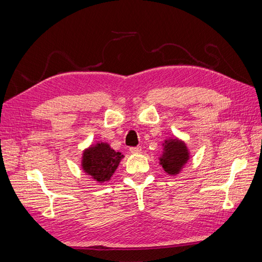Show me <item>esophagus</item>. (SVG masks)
<instances>
[{"instance_id": "obj_1", "label": "esophagus", "mask_w": 262, "mask_h": 262, "mask_svg": "<svg viewBox=\"0 0 262 262\" xmlns=\"http://www.w3.org/2000/svg\"><path fill=\"white\" fill-rule=\"evenodd\" d=\"M142 150V147L141 146H133V147H130V152L132 154H139Z\"/></svg>"}]
</instances>
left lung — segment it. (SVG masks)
I'll use <instances>...</instances> for the list:
<instances>
[{
	"label": "left lung",
	"instance_id": "8db88e82",
	"mask_svg": "<svg viewBox=\"0 0 262 262\" xmlns=\"http://www.w3.org/2000/svg\"><path fill=\"white\" fill-rule=\"evenodd\" d=\"M164 154L161 157V164L166 172L170 175L177 173L188 161V150L182 142L178 140L166 141Z\"/></svg>",
	"mask_w": 262,
	"mask_h": 262
}]
</instances>
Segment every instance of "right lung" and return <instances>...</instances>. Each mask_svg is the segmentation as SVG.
Wrapping results in <instances>:
<instances>
[{"label":"right lung","instance_id":"obj_1","mask_svg":"<svg viewBox=\"0 0 262 262\" xmlns=\"http://www.w3.org/2000/svg\"><path fill=\"white\" fill-rule=\"evenodd\" d=\"M122 157L121 153L115 152L108 144L98 143L85 150L82 166L85 172L94 179L107 181L113 176Z\"/></svg>","mask_w":262,"mask_h":262}]
</instances>
